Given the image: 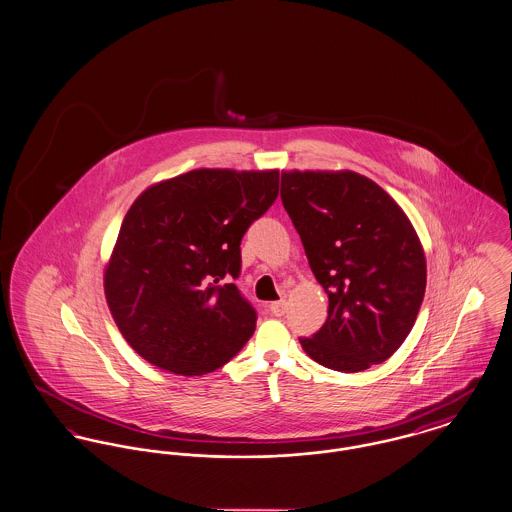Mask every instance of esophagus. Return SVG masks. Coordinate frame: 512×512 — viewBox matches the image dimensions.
Returning a JSON list of instances; mask_svg holds the SVG:
<instances>
[{
    "label": "esophagus",
    "instance_id": "obj_1",
    "mask_svg": "<svg viewBox=\"0 0 512 512\" xmlns=\"http://www.w3.org/2000/svg\"><path fill=\"white\" fill-rule=\"evenodd\" d=\"M270 310H272L273 316H283L285 310H287V305H285V301H277V303L270 305Z\"/></svg>",
    "mask_w": 512,
    "mask_h": 512
}]
</instances>
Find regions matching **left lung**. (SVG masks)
Listing matches in <instances>:
<instances>
[{"label": "left lung", "instance_id": "1", "mask_svg": "<svg viewBox=\"0 0 512 512\" xmlns=\"http://www.w3.org/2000/svg\"><path fill=\"white\" fill-rule=\"evenodd\" d=\"M281 202L328 295V318L308 357L357 373L408 338L425 295L421 242L402 207L357 172H281Z\"/></svg>", "mask_w": 512, "mask_h": 512}]
</instances>
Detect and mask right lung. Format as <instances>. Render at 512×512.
I'll use <instances>...</instances> for the list:
<instances>
[{
    "mask_svg": "<svg viewBox=\"0 0 512 512\" xmlns=\"http://www.w3.org/2000/svg\"><path fill=\"white\" fill-rule=\"evenodd\" d=\"M279 192V172L200 169L147 188L126 213L104 272L112 318L145 361L211 373L256 330L240 242Z\"/></svg>",
    "mask_w": 512,
    "mask_h": 512,
    "instance_id": "add662e5",
    "label": "right lung"
}]
</instances>
